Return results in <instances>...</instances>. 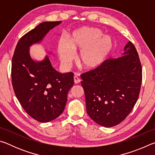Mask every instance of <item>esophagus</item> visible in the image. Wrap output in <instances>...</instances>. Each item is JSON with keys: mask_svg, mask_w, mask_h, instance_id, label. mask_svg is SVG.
Returning <instances> with one entry per match:
<instances>
[{"mask_svg": "<svg viewBox=\"0 0 155 155\" xmlns=\"http://www.w3.org/2000/svg\"><path fill=\"white\" fill-rule=\"evenodd\" d=\"M74 81L75 84L79 83L80 81H81L80 78H78V77H77V76H74Z\"/></svg>", "mask_w": 155, "mask_h": 155, "instance_id": "esophagus-1", "label": "esophagus"}]
</instances>
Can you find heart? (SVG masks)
Here are the masks:
<instances>
[{
	"label": "heart",
	"instance_id": "b5f03b06",
	"mask_svg": "<svg viewBox=\"0 0 155 155\" xmlns=\"http://www.w3.org/2000/svg\"><path fill=\"white\" fill-rule=\"evenodd\" d=\"M97 28H83L75 32L69 43L61 40L57 52L61 64L70 66L74 59V52H80L78 63L85 70H94L103 64L114 47V41L109 35H103Z\"/></svg>",
	"mask_w": 155,
	"mask_h": 155
}]
</instances>
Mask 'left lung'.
Here are the masks:
<instances>
[{"label":"left lung","mask_w":155,"mask_h":155,"mask_svg":"<svg viewBox=\"0 0 155 155\" xmlns=\"http://www.w3.org/2000/svg\"><path fill=\"white\" fill-rule=\"evenodd\" d=\"M81 77L89 116L104 127L119 124L129 115L140 96L142 68L137 50L129 41L124 55L105 60Z\"/></svg>","instance_id":"8db88e82"}]
</instances>
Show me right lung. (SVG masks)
<instances>
[{
  "label": "right lung",
  "mask_w": 155,
  "mask_h": 155,
  "mask_svg": "<svg viewBox=\"0 0 155 155\" xmlns=\"http://www.w3.org/2000/svg\"><path fill=\"white\" fill-rule=\"evenodd\" d=\"M61 22H42L26 33L18 42L12 57V81L15 96L25 111L40 122L53 120L64 111L68 92L74 85V74L56 71L48 57L43 61L35 62L28 48Z\"/></svg>",
  "instance_id": "1"
}]
</instances>
